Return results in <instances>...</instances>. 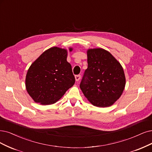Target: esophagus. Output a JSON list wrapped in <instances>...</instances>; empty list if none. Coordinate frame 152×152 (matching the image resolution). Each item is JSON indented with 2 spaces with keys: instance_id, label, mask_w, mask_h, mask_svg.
<instances>
[{
  "instance_id": "esophagus-1",
  "label": "esophagus",
  "mask_w": 152,
  "mask_h": 152,
  "mask_svg": "<svg viewBox=\"0 0 152 152\" xmlns=\"http://www.w3.org/2000/svg\"><path fill=\"white\" fill-rule=\"evenodd\" d=\"M80 79H81V75H77L75 76V80L76 81H78Z\"/></svg>"
}]
</instances>
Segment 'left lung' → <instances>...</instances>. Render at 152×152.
<instances>
[{"label": "left lung", "instance_id": "8db88e82", "mask_svg": "<svg viewBox=\"0 0 152 152\" xmlns=\"http://www.w3.org/2000/svg\"><path fill=\"white\" fill-rule=\"evenodd\" d=\"M87 55L88 68L80 83L81 91L93 105L110 106L124 90L126 80L123 67L103 49H89Z\"/></svg>", "mask_w": 152, "mask_h": 152}]
</instances>
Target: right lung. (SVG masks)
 I'll return each mask as SVG.
<instances>
[{
    "label": "right lung",
    "mask_w": 152,
    "mask_h": 152,
    "mask_svg": "<svg viewBox=\"0 0 152 152\" xmlns=\"http://www.w3.org/2000/svg\"><path fill=\"white\" fill-rule=\"evenodd\" d=\"M66 58V49L53 47L44 51L31 64L27 72L26 86L36 103L53 104L74 85L75 77Z\"/></svg>",
    "instance_id": "right-lung-1"
}]
</instances>
